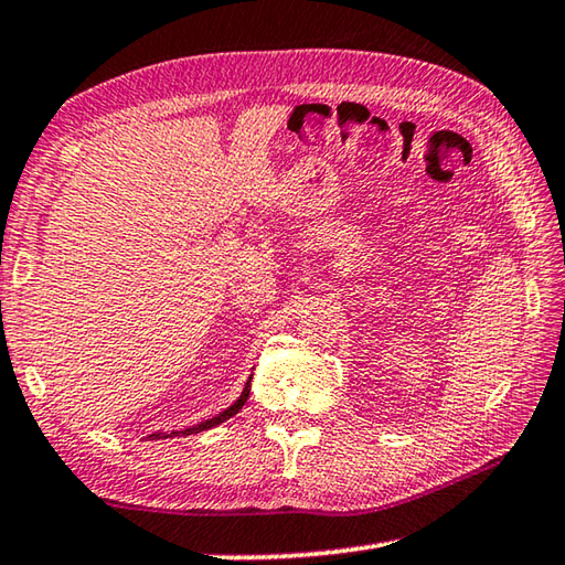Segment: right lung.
I'll list each match as a JSON object with an SVG mask.
<instances>
[{
    "label": "right lung",
    "instance_id": "add662e5",
    "mask_svg": "<svg viewBox=\"0 0 565 565\" xmlns=\"http://www.w3.org/2000/svg\"><path fill=\"white\" fill-rule=\"evenodd\" d=\"M249 390H252V375H249V381H247V385H244V390H242V395L234 399V403L227 407V409H222L220 415H214V417H210V419H202L200 425H192V427H184V429H175V433H156V435H150L152 439H166V437H184V435H198V433H204V429H212V427H217V425H222L224 419H230V417H234L239 413V409L244 407V403H247V397H249Z\"/></svg>",
    "mask_w": 565,
    "mask_h": 565
}]
</instances>
